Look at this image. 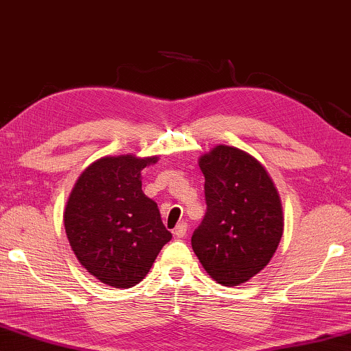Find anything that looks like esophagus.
Returning a JSON list of instances; mask_svg holds the SVG:
<instances>
[{"mask_svg": "<svg viewBox=\"0 0 351 351\" xmlns=\"http://www.w3.org/2000/svg\"><path fill=\"white\" fill-rule=\"evenodd\" d=\"M186 232H188V223L186 222H180L179 226H177L176 228H174V237H177V238H183L186 234Z\"/></svg>", "mask_w": 351, "mask_h": 351, "instance_id": "34e87169", "label": "esophagus"}]
</instances>
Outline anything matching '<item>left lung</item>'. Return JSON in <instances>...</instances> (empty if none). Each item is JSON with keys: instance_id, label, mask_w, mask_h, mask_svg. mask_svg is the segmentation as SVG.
<instances>
[{"instance_id": "1", "label": "left lung", "mask_w": 351, "mask_h": 351, "mask_svg": "<svg viewBox=\"0 0 351 351\" xmlns=\"http://www.w3.org/2000/svg\"><path fill=\"white\" fill-rule=\"evenodd\" d=\"M206 211L191 245L206 274L223 286L249 281L271 261L283 234L277 189L263 165L238 147L200 157Z\"/></svg>"}]
</instances>
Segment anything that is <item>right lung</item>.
I'll list each match as a JSON object with an SVG mask.
<instances>
[{"label":"right lung","instance_id":"1","mask_svg":"<svg viewBox=\"0 0 351 351\" xmlns=\"http://www.w3.org/2000/svg\"><path fill=\"white\" fill-rule=\"evenodd\" d=\"M158 157H104L74 185L63 222L79 263L102 283L132 288L146 277L172 234L141 191V171Z\"/></svg>","mask_w":351,"mask_h":351}]
</instances>
